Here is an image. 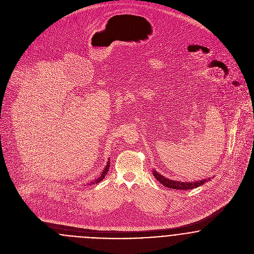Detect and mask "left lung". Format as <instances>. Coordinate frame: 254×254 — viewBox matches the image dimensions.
Here are the masks:
<instances>
[{
	"label": "left lung",
	"mask_w": 254,
	"mask_h": 254,
	"mask_svg": "<svg viewBox=\"0 0 254 254\" xmlns=\"http://www.w3.org/2000/svg\"><path fill=\"white\" fill-rule=\"evenodd\" d=\"M152 174L154 175L155 179L158 182H160L164 187L169 188V189H173V190H191V189H195L197 187L202 186L203 184H205L208 180H210V178L208 179H204V180H200V181L194 182H181L176 181V180H171L168 178H165L164 176H162L161 174H159L156 170L152 171Z\"/></svg>",
	"instance_id": "left-lung-1"
}]
</instances>
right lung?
Wrapping results in <instances>:
<instances>
[{
	"mask_svg": "<svg viewBox=\"0 0 254 254\" xmlns=\"http://www.w3.org/2000/svg\"><path fill=\"white\" fill-rule=\"evenodd\" d=\"M109 164H110V162H109V161H108V164H107V166L104 168V171L102 172V174H101V176L99 177V178H97L96 180H94V181L90 182V184H89V186H91V185H95V184H98L99 182H102L104 180V178L106 177V175L108 174V172H109Z\"/></svg>",
	"mask_w": 254,
	"mask_h": 254,
	"instance_id": "add662e5",
	"label": "right lung"
}]
</instances>
